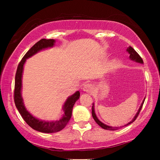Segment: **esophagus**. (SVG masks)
I'll list each match as a JSON object with an SVG mask.
<instances>
[{
	"instance_id": "34e87169",
	"label": "esophagus",
	"mask_w": 160,
	"mask_h": 160,
	"mask_svg": "<svg viewBox=\"0 0 160 160\" xmlns=\"http://www.w3.org/2000/svg\"><path fill=\"white\" fill-rule=\"evenodd\" d=\"M83 90L86 92H91L93 90V86L91 83H86L83 86Z\"/></svg>"
}]
</instances>
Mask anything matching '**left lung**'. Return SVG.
<instances>
[{
	"instance_id": "obj_1",
	"label": "left lung",
	"mask_w": 160,
	"mask_h": 160,
	"mask_svg": "<svg viewBox=\"0 0 160 160\" xmlns=\"http://www.w3.org/2000/svg\"><path fill=\"white\" fill-rule=\"evenodd\" d=\"M127 51H128V52L129 54H130V58H131V60H133V61H136V62H138V63H143V61H142V58L140 57V56L139 55V54L138 53L136 52V51H135V49H134L133 48L131 47H130L128 48V49H127ZM145 99V98L144 99V100H143V102H142V103L141 106H140V109H139V110H138V112L137 113H136V115L135 116L134 118L132 119V120L131 121V122L127 124V125H128V124L131 123L133 122V121H135V119H136L138 116L139 113H140V110H141L142 107V105H143V104H144ZM92 117H93V118L94 119V121H96V123H97V124H98V125H99V126H101L102 128H104V129H105V130H109V131H115V130H117V129H118V128H121V127H122V126H121V127H112V126H107V125H105V124H104L103 123H102L101 121H100L99 120V119L97 118V116H96V114H95V113H94V107H93V106H92ZM127 125H126V126H127Z\"/></svg>"
}]
</instances>
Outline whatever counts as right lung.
<instances>
[{
	"label": "right lung",
	"mask_w": 160,
	"mask_h": 160,
	"mask_svg": "<svg viewBox=\"0 0 160 160\" xmlns=\"http://www.w3.org/2000/svg\"><path fill=\"white\" fill-rule=\"evenodd\" d=\"M54 39H42L37 42L28 52L23 56L20 63L18 64L17 71L15 74V89H14V102L15 106L20 112L22 117L23 118L25 122L31 127L32 128L36 130L37 131L42 132H56L61 131L69 122L72 116V110L75 102L80 98V92L78 91L72 96L68 97L67 101L65 103L63 109L65 114L59 121H43L34 118L29 113L24 106L22 99L21 97V88H22V75L23 66L26 59L33 56L34 54L37 53L38 51L43 49V48L53 47L54 45Z\"/></svg>",
	"instance_id": "right-lung-1"
}]
</instances>
